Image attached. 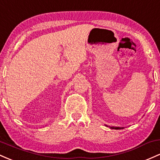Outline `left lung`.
<instances>
[{
    "instance_id": "8db88e82",
    "label": "left lung",
    "mask_w": 160,
    "mask_h": 160,
    "mask_svg": "<svg viewBox=\"0 0 160 160\" xmlns=\"http://www.w3.org/2000/svg\"><path fill=\"white\" fill-rule=\"evenodd\" d=\"M110 128L112 129H122L123 128H120V127H110Z\"/></svg>"
}]
</instances>
